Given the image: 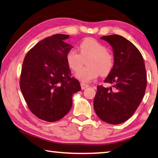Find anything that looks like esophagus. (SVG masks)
<instances>
[{"label": "esophagus", "mask_w": 158, "mask_h": 158, "mask_svg": "<svg viewBox=\"0 0 158 158\" xmlns=\"http://www.w3.org/2000/svg\"><path fill=\"white\" fill-rule=\"evenodd\" d=\"M81 89H85L87 87H89V85L88 84H86V83H84V82H81Z\"/></svg>", "instance_id": "obj_1"}]
</instances>
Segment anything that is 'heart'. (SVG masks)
<instances>
[{
    "mask_svg": "<svg viewBox=\"0 0 158 158\" xmlns=\"http://www.w3.org/2000/svg\"><path fill=\"white\" fill-rule=\"evenodd\" d=\"M79 51L70 49L66 56V60L70 69L77 72L83 64L84 60L88 58V66L78 70L75 75L80 81H91L100 74L104 77L112 71L114 65V55L100 42L93 38H86L80 42Z\"/></svg>",
    "mask_w": 158,
    "mask_h": 158,
    "instance_id": "b5f03b06",
    "label": "heart"
}]
</instances>
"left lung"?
<instances>
[{
	"label": "left lung",
	"instance_id": "left-lung-1",
	"mask_svg": "<svg viewBox=\"0 0 158 158\" xmlns=\"http://www.w3.org/2000/svg\"><path fill=\"white\" fill-rule=\"evenodd\" d=\"M101 38L109 42L114 50V68L104 80L112 86H97L94 108L101 120L120 124L133 116L145 95L147 74L144 60L138 48L121 35Z\"/></svg>",
	"mask_w": 158,
	"mask_h": 158
}]
</instances>
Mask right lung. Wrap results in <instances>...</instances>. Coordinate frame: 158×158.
<instances>
[{
    "instance_id": "right-lung-1",
    "label": "right lung",
    "mask_w": 158,
    "mask_h": 158,
    "mask_svg": "<svg viewBox=\"0 0 158 158\" xmlns=\"http://www.w3.org/2000/svg\"><path fill=\"white\" fill-rule=\"evenodd\" d=\"M69 37H46L28 51L23 63L21 92L30 111L48 122L62 119L71 109L73 94L81 89L66 60L72 48L64 42Z\"/></svg>"
}]
</instances>
